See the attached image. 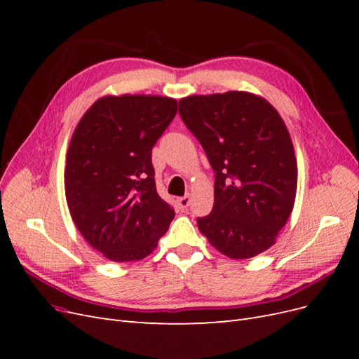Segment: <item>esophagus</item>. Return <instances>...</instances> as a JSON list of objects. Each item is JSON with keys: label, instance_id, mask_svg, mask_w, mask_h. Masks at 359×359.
I'll use <instances>...</instances> for the list:
<instances>
[{"label": "esophagus", "instance_id": "esophagus-1", "mask_svg": "<svg viewBox=\"0 0 359 359\" xmlns=\"http://www.w3.org/2000/svg\"><path fill=\"white\" fill-rule=\"evenodd\" d=\"M190 201H191V196L190 194H186V196H182V198H180L178 199V206H180V210H187L189 208V205H190Z\"/></svg>", "mask_w": 359, "mask_h": 359}]
</instances>
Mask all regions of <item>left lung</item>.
Masks as SVG:
<instances>
[{
    "label": "left lung",
    "instance_id": "1",
    "mask_svg": "<svg viewBox=\"0 0 359 359\" xmlns=\"http://www.w3.org/2000/svg\"><path fill=\"white\" fill-rule=\"evenodd\" d=\"M184 124L215 172L214 206L199 231L220 253L248 259L274 245L297 196L298 168L286 124L245 91L180 100Z\"/></svg>",
    "mask_w": 359,
    "mask_h": 359
}]
</instances>
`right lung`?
<instances>
[{
	"mask_svg": "<svg viewBox=\"0 0 359 359\" xmlns=\"http://www.w3.org/2000/svg\"><path fill=\"white\" fill-rule=\"evenodd\" d=\"M161 95H104L76 126L64 169L72 219L97 252L114 262L154 252L175 217L156 189L151 151L175 118Z\"/></svg>",
	"mask_w": 359,
	"mask_h": 359,
	"instance_id": "add662e5",
	"label": "right lung"
}]
</instances>
